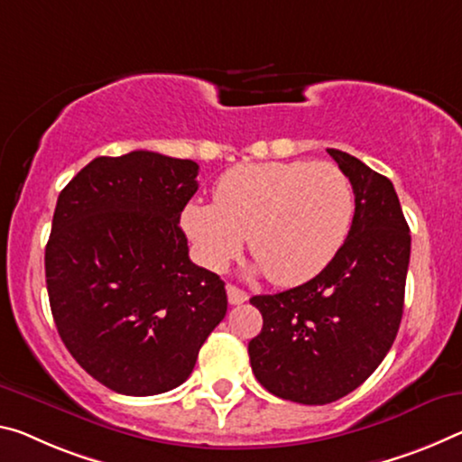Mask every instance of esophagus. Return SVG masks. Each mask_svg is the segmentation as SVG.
<instances>
[{"label":"esophagus","instance_id":"1","mask_svg":"<svg viewBox=\"0 0 462 462\" xmlns=\"http://www.w3.org/2000/svg\"><path fill=\"white\" fill-rule=\"evenodd\" d=\"M226 294H228V302L230 304H243V302H246V300H248L246 291L236 288V285H232V283L226 285Z\"/></svg>","mask_w":462,"mask_h":462}]
</instances>
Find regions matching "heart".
I'll use <instances>...</instances> for the list:
<instances>
[{"mask_svg": "<svg viewBox=\"0 0 462 462\" xmlns=\"http://www.w3.org/2000/svg\"><path fill=\"white\" fill-rule=\"evenodd\" d=\"M356 217V193L335 162L240 164L216 182L214 203L182 209V228L209 269H224L243 251L275 285L319 275L341 251Z\"/></svg>", "mask_w": 462, "mask_h": 462, "instance_id": "1", "label": "heart"}]
</instances>
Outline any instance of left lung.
I'll return each instance as SVG.
<instances>
[{"mask_svg": "<svg viewBox=\"0 0 462 462\" xmlns=\"http://www.w3.org/2000/svg\"><path fill=\"white\" fill-rule=\"evenodd\" d=\"M356 193L346 245L310 282L253 296L263 317L248 343L251 368L275 397L327 405L356 391L397 337L411 234L393 182L347 152L328 148Z\"/></svg>", "mask_w": 462, "mask_h": 462, "instance_id": "1", "label": "left lung"}]
</instances>
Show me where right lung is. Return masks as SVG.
<instances>
[{
    "mask_svg": "<svg viewBox=\"0 0 462 462\" xmlns=\"http://www.w3.org/2000/svg\"><path fill=\"white\" fill-rule=\"evenodd\" d=\"M197 174L193 160L148 150L100 156L57 199L51 312L73 360L115 393L177 389L228 310L224 282L189 259L179 226Z\"/></svg>",
    "mask_w": 462,
    "mask_h": 462,
    "instance_id": "1",
    "label": "right lung"
}]
</instances>
